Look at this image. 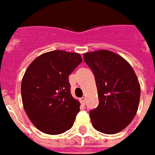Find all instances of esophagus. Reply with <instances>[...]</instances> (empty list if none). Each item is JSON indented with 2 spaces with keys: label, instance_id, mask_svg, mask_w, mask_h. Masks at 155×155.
I'll list each match as a JSON object with an SVG mask.
<instances>
[{
  "label": "esophagus",
  "instance_id": "esophagus-1",
  "mask_svg": "<svg viewBox=\"0 0 155 155\" xmlns=\"http://www.w3.org/2000/svg\"><path fill=\"white\" fill-rule=\"evenodd\" d=\"M80 100H81V103L82 104V105H85V96L81 97Z\"/></svg>",
  "mask_w": 155,
  "mask_h": 155
}]
</instances>
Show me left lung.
Segmentation results:
<instances>
[{
  "instance_id": "1",
  "label": "left lung",
  "mask_w": 155,
  "mask_h": 155,
  "mask_svg": "<svg viewBox=\"0 0 155 155\" xmlns=\"http://www.w3.org/2000/svg\"><path fill=\"white\" fill-rule=\"evenodd\" d=\"M84 60L96 80L99 105L90 111L94 128L114 134L129 125L137 113L140 85L134 70L123 57L109 50L89 52Z\"/></svg>"
}]
</instances>
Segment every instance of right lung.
<instances>
[{
	"label": "right lung",
	"instance_id": "right-lung-1",
	"mask_svg": "<svg viewBox=\"0 0 155 155\" xmlns=\"http://www.w3.org/2000/svg\"><path fill=\"white\" fill-rule=\"evenodd\" d=\"M81 62L79 54L55 50L38 56L26 70L21 85L22 104L41 132L56 135L73 126L80 102L71 95L69 75Z\"/></svg>",
	"mask_w": 155,
	"mask_h": 155
}]
</instances>
